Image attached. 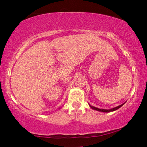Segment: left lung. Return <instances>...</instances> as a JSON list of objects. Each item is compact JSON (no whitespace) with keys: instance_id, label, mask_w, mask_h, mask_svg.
<instances>
[{"instance_id":"1","label":"left lung","mask_w":147,"mask_h":147,"mask_svg":"<svg viewBox=\"0 0 147 147\" xmlns=\"http://www.w3.org/2000/svg\"><path fill=\"white\" fill-rule=\"evenodd\" d=\"M125 103V102L124 103H123L122 105H120L118 106V107H115V108H113V109H99V108H97V107H95L94 106H92L90 104L88 103V105H89V106L90 107L91 109H94V110H95L97 111H99V112H103V113H110V112H113V111H116L117 109H118L119 108H120L121 107L123 106V105H124Z\"/></svg>"}]
</instances>
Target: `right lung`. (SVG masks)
<instances>
[{
	"label": "right lung",
	"mask_w": 147,
	"mask_h": 147,
	"mask_svg": "<svg viewBox=\"0 0 147 147\" xmlns=\"http://www.w3.org/2000/svg\"><path fill=\"white\" fill-rule=\"evenodd\" d=\"M59 109H60V108H59Z\"/></svg>",
	"instance_id": "obj_1"
}]
</instances>
